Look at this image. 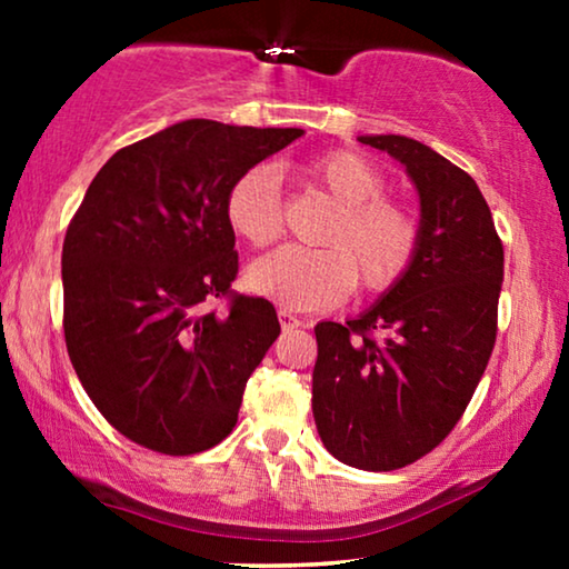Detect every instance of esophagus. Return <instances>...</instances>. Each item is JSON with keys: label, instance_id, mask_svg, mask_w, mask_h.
<instances>
[{"label": "esophagus", "instance_id": "esophagus-1", "mask_svg": "<svg viewBox=\"0 0 569 569\" xmlns=\"http://www.w3.org/2000/svg\"><path fill=\"white\" fill-rule=\"evenodd\" d=\"M279 323H282V329L284 331H292V329H298V326H302V321L298 316H292V310H287V308H279Z\"/></svg>", "mask_w": 569, "mask_h": 569}]
</instances>
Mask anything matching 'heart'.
<instances>
[{
  "mask_svg": "<svg viewBox=\"0 0 569 569\" xmlns=\"http://www.w3.org/2000/svg\"><path fill=\"white\" fill-rule=\"evenodd\" d=\"M302 170L339 204L321 236L326 248L284 246L263 256L248 267V287L290 310L339 306L355 284L368 295L393 290L417 259L419 228L407 209L383 197L380 170L355 152L318 154ZM224 220L256 248L282 236L274 168L253 166L230 183Z\"/></svg>",
  "mask_w": 569,
  "mask_h": 569,
  "instance_id": "obj_1",
  "label": "heart"
}]
</instances>
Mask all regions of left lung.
Masks as SVG:
<instances>
[{
  "label": "left lung",
  "mask_w": 569,
  "mask_h": 569,
  "mask_svg": "<svg viewBox=\"0 0 569 569\" xmlns=\"http://www.w3.org/2000/svg\"><path fill=\"white\" fill-rule=\"evenodd\" d=\"M357 139L417 186L419 251L376 306L316 326L313 417L341 463L393 471L438 448L469 407L495 347L505 253L466 170L417 139Z\"/></svg>",
  "instance_id": "obj_1"
}]
</instances>
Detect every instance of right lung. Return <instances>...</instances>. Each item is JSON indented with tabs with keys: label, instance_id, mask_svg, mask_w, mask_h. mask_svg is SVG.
Wrapping results in <instances>:
<instances>
[{
	"label": "right lung",
	"instance_id": "obj_1",
	"mask_svg": "<svg viewBox=\"0 0 569 569\" xmlns=\"http://www.w3.org/2000/svg\"><path fill=\"white\" fill-rule=\"evenodd\" d=\"M302 137L189 119L98 170L61 251L64 339L77 378L123 438L166 456L232 432L251 372L279 337L269 300L230 290V183ZM228 297L224 315L203 302Z\"/></svg>",
	"mask_w": 569,
	"mask_h": 569
}]
</instances>
